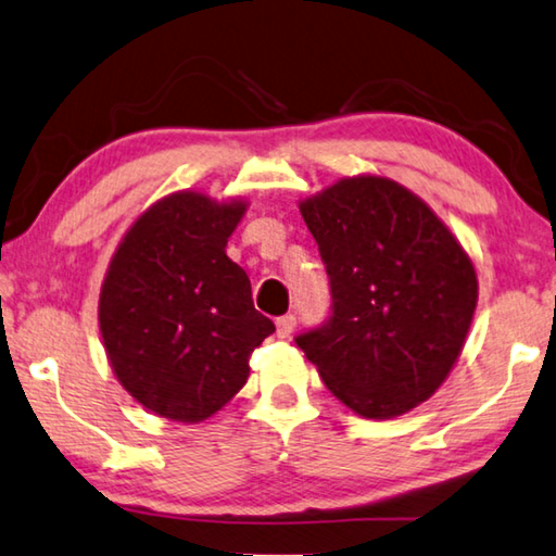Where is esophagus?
<instances>
[{"label":"esophagus","instance_id":"1","mask_svg":"<svg viewBox=\"0 0 556 556\" xmlns=\"http://www.w3.org/2000/svg\"><path fill=\"white\" fill-rule=\"evenodd\" d=\"M294 326H296V316H294V314L279 316V319H277V337H279V339H287L289 333L294 331Z\"/></svg>","mask_w":556,"mask_h":556}]
</instances>
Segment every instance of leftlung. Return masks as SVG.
Returning a JSON list of instances; mask_svg holds the SVG:
<instances>
[{
    "instance_id": "8db88e82",
    "label": "left lung",
    "mask_w": 556,
    "mask_h": 556,
    "mask_svg": "<svg viewBox=\"0 0 556 556\" xmlns=\"http://www.w3.org/2000/svg\"><path fill=\"white\" fill-rule=\"evenodd\" d=\"M329 275V316L296 333L326 389L364 418L435 393L468 337L472 262L426 202L386 178H351L302 202Z\"/></svg>"
}]
</instances>
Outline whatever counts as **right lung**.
I'll return each mask as SVG.
<instances>
[{
	"mask_svg": "<svg viewBox=\"0 0 556 556\" xmlns=\"http://www.w3.org/2000/svg\"><path fill=\"white\" fill-rule=\"evenodd\" d=\"M244 202L175 192L138 217L105 275L99 321L118 381L155 416L198 422L232 399L275 333L225 254Z\"/></svg>",
	"mask_w": 556,
	"mask_h": 556,
	"instance_id": "add662e5",
	"label": "right lung"
}]
</instances>
